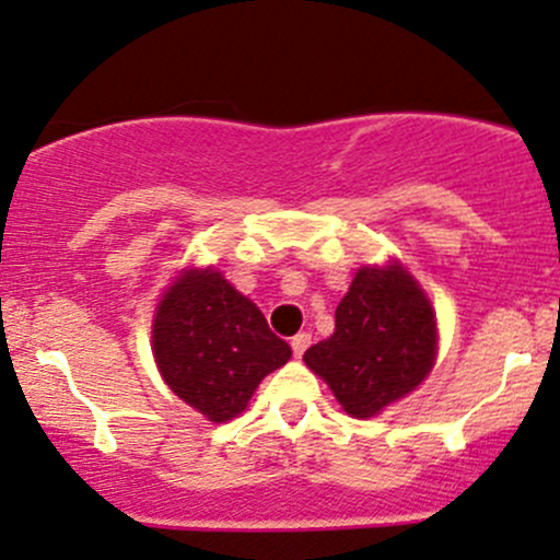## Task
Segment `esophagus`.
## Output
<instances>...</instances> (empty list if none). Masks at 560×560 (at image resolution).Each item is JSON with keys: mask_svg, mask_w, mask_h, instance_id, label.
<instances>
[{"mask_svg": "<svg viewBox=\"0 0 560 560\" xmlns=\"http://www.w3.org/2000/svg\"><path fill=\"white\" fill-rule=\"evenodd\" d=\"M310 345H312V336H310V334H296V336H293V339H291V350H293V354H296V358H302L304 350H306V347H310Z\"/></svg>", "mask_w": 560, "mask_h": 560, "instance_id": "esophagus-1", "label": "esophagus"}]
</instances>
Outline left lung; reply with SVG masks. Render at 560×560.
I'll list each match as a JSON object with an SVG mask.
<instances>
[{
	"mask_svg": "<svg viewBox=\"0 0 560 560\" xmlns=\"http://www.w3.org/2000/svg\"><path fill=\"white\" fill-rule=\"evenodd\" d=\"M438 323L419 282L389 261L360 267L336 306V330L304 352L354 419L406 398L435 365Z\"/></svg>",
	"mask_w": 560,
	"mask_h": 560,
	"instance_id": "1",
	"label": "left lung"
}]
</instances>
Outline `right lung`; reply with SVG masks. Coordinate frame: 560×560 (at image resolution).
I'll list each match as a JSON object with an SVG mask.
<instances>
[{"mask_svg": "<svg viewBox=\"0 0 560 560\" xmlns=\"http://www.w3.org/2000/svg\"><path fill=\"white\" fill-rule=\"evenodd\" d=\"M152 352L167 387L215 424L245 411L261 378L291 360L261 310L213 267L184 269L167 288Z\"/></svg>", "mask_w": 560, "mask_h": 560, "instance_id": "add662e5", "label": "right lung"}]
</instances>
